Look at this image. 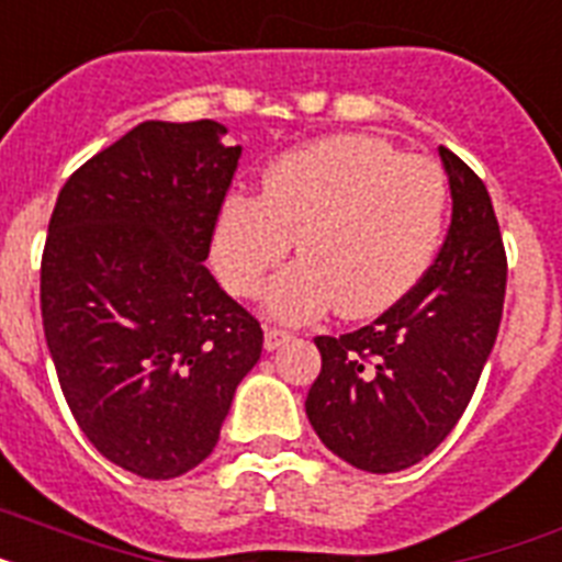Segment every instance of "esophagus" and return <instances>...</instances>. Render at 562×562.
I'll list each match as a JSON object with an SVG mask.
<instances>
[{"mask_svg":"<svg viewBox=\"0 0 562 562\" xmlns=\"http://www.w3.org/2000/svg\"><path fill=\"white\" fill-rule=\"evenodd\" d=\"M291 339L289 331H282V328H266V348L268 351H277L280 346H285Z\"/></svg>","mask_w":562,"mask_h":562,"instance_id":"obj_1","label":"esophagus"}]
</instances>
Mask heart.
Wrapping results in <instances>:
<instances>
[{
  "mask_svg": "<svg viewBox=\"0 0 562 562\" xmlns=\"http://www.w3.org/2000/svg\"><path fill=\"white\" fill-rule=\"evenodd\" d=\"M449 214V179L385 139L342 134L282 154L262 193L225 196L214 231L216 271L254 296L268 271L300 257L268 289V311L305 323L337 305L346 319L394 308L431 268Z\"/></svg>",
  "mask_w": 562,
  "mask_h": 562,
  "instance_id": "obj_1",
  "label": "heart"
}]
</instances>
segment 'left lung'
I'll return each instance as SVG.
<instances>
[{"instance_id":"8db88e82","label":"left lung","mask_w":562,"mask_h":562,"mask_svg":"<svg viewBox=\"0 0 562 562\" xmlns=\"http://www.w3.org/2000/svg\"><path fill=\"white\" fill-rule=\"evenodd\" d=\"M451 225L440 254L394 308L339 337H314L323 369L305 414L353 469L403 471L431 454L477 389L506 296V248L492 196L440 145Z\"/></svg>"}]
</instances>
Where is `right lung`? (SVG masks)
<instances>
[{"mask_svg":"<svg viewBox=\"0 0 562 562\" xmlns=\"http://www.w3.org/2000/svg\"><path fill=\"white\" fill-rule=\"evenodd\" d=\"M214 120L143 122L70 173L42 251V325L93 449L145 480L214 451L262 328L205 259L239 145Z\"/></svg>","mask_w":562,"mask_h":562,"instance_id":"1","label":"right lung"}]
</instances>
